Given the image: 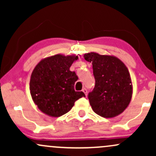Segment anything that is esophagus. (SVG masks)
<instances>
[{
    "label": "esophagus",
    "mask_w": 156,
    "mask_h": 156,
    "mask_svg": "<svg viewBox=\"0 0 156 156\" xmlns=\"http://www.w3.org/2000/svg\"><path fill=\"white\" fill-rule=\"evenodd\" d=\"M83 92L84 93V94H85V95L86 96H87V89H86V88H84V89H83Z\"/></svg>",
    "instance_id": "obj_1"
}]
</instances>
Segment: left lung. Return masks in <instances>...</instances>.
<instances>
[{
	"mask_svg": "<svg viewBox=\"0 0 156 156\" xmlns=\"http://www.w3.org/2000/svg\"><path fill=\"white\" fill-rule=\"evenodd\" d=\"M84 58L92 64L95 86L88 95L92 110L105 118L119 115L129 105L133 85L129 71L117 57L91 52Z\"/></svg>",
	"mask_w": 156,
	"mask_h": 156,
	"instance_id": "obj_1",
	"label": "left lung"
}]
</instances>
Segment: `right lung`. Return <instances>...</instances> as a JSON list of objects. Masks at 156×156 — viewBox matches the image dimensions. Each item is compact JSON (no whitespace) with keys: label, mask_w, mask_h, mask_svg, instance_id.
<instances>
[{"label":"right lung","mask_w":156,"mask_h":156,"mask_svg":"<svg viewBox=\"0 0 156 156\" xmlns=\"http://www.w3.org/2000/svg\"><path fill=\"white\" fill-rule=\"evenodd\" d=\"M78 56L56 54L42 59L36 65L30 79V93L34 103L44 114L58 117L73 108L83 92H76V73L69 70Z\"/></svg>","instance_id":"obj_1"}]
</instances>
